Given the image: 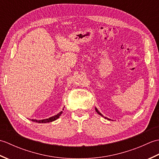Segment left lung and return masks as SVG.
<instances>
[{
  "label": "left lung",
  "instance_id": "obj_1",
  "mask_svg": "<svg viewBox=\"0 0 159 159\" xmlns=\"http://www.w3.org/2000/svg\"><path fill=\"white\" fill-rule=\"evenodd\" d=\"M96 111H97V113H98V114H99V115H100V116H102V114H101V113H100V112H99V111H98V110H97V109H96ZM105 118H106V119H107V120H109V119H108V118H107V117H105Z\"/></svg>",
  "mask_w": 159,
  "mask_h": 159
}]
</instances>
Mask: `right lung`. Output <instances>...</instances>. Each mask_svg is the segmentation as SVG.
Segmentation results:
<instances>
[{"instance_id": "right-lung-1", "label": "right lung", "mask_w": 159, "mask_h": 159, "mask_svg": "<svg viewBox=\"0 0 159 159\" xmlns=\"http://www.w3.org/2000/svg\"><path fill=\"white\" fill-rule=\"evenodd\" d=\"M62 113V111H61L59 113H58L56 116L51 117H49L48 119H45V120H32L33 121H36V122H38V123H48V122H51L52 121H55L57 119H58L59 117V116H61V114Z\"/></svg>"}]
</instances>
